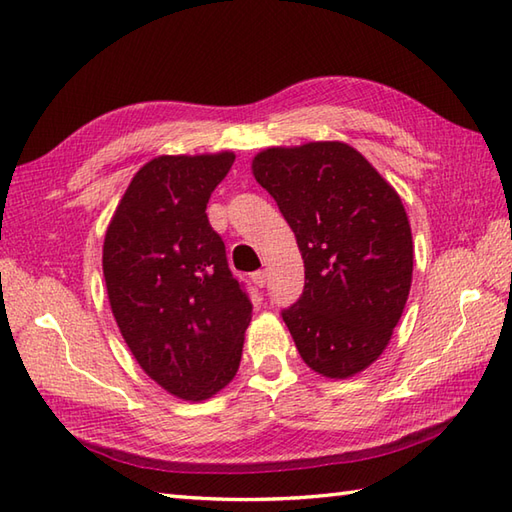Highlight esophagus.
<instances>
[{"instance_id": "34e87169", "label": "esophagus", "mask_w": 512, "mask_h": 512, "mask_svg": "<svg viewBox=\"0 0 512 512\" xmlns=\"http://www.w3.org/2000/svg\"><path fill=\"white\" fill-rule=\"evenodd\" d=\"M250 279H253V284H255V286L264 288V286H266V281H268V273H266V270H257V273L250 275Z\"/></svg>"}]
</instances>
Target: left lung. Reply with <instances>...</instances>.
<instances>
[{"label":"left lung","mask_w":512,"mask_h":512,"mask_svg":"<svg viewBox=\"0 0 512 512\" xmlns=\"http://www.w3.org/2000/svg\"><path fill=\"white\" fill-rule=\"evenodd\" d=\"M253 176L284 213L306 268L281 312L314 372L343 380L385 352L409 297L413 239L396 189L341 140L268 147Z\"/></svg>","instance_id":"1"}]
</instances>
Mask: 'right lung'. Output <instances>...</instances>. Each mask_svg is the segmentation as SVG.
<instances>
[{
  "instance_id": "right-lung-1",
  "label": "right lung",
  "mask_w": 512,
  "mask_h": 512,
  "mask_svg": "<svg viewBox=\"0 0 512 512\" xmlns=\"http://www.w3.org/2000/svg\"><path fill=\"white\" fill-rule=\"evenodd\" d=\"M233 160V151L149 160L105 231L103 277L118 330L143 372L180 400L200 402L231 383L253 317L206 217Z\"/></svg>"
}]
</instances>
